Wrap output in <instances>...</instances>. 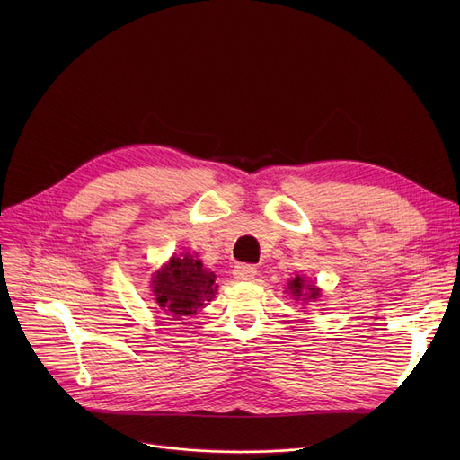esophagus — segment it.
<instances>
[{"mask_svg": "<svg viewBox=\"0 0 460 460\" xmlns=\"http://www.w3.org/2000/svg\"><path fill=\"white\" fill-rule=\"evenodd\" d=\"M255 274H257V269L253 267V264H244V262L243 264H236L234 270H233V276L236 279H244V281L253 279Z\"/></svg>", "mask_w": 460, "mask_h": 460, "instance_id": "34e87169", "label": "esophagus"}]
</instances>
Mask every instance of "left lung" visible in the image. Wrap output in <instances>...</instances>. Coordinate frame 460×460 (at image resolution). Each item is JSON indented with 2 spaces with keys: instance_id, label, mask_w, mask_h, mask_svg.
I'll return each mask as SVG.
<instances>
[{
  "instance_id": "obj_1",
  "label": "left lung",
  "mask_w": 460,
  "mask_h": 460,
  "mask_svg": "<svg viewBox=\"0 0 460 460\" xmlns=\"http://www.w3.org/2000/svg\"><path fill=\"white\" fill-rule=\"evenodd\" d=\"M288 288H291L293 296H304L305 295L307 298L315 300L321 295L319 288L315 285H305V281L300 276H296L291 283H288ZM307 298H304V300H307Z\"/></svg>"
}]
</instances>
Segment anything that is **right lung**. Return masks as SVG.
Returning <instances> with one entry per match:
<instances>
[{"mask_svg":"<svg viewBox=\"0 0 460 460\" xmlns=\"http://www.w3.org/2000/svg\"><path fill=\"white\" fill-rule=\"evenodd\" d=\"M216 276L191 255L172 257L153 279L155 300L165 315L179 319L196 315L216 293Z\"/></svg>","mask_w":460,"mask_h":460,"instance_id":"obj_1","label":"right lung"}]
</instances>
